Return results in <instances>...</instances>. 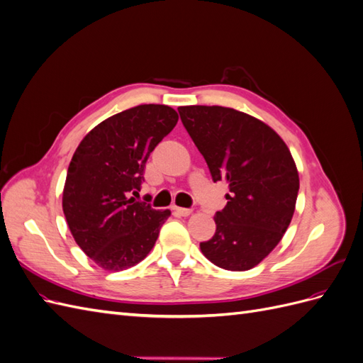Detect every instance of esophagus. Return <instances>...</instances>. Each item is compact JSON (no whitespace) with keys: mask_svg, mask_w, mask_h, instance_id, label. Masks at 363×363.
I'll use <instances>...</instances> for the list:
<instances>
[{"mask_svg":"<svg viewBox=\"0 0 363 363\" xmlns=\"http://www.w3.org/2000/svg\"><path fill=\"white\" fill-rule=\"evenodd\" d=\"M174 211L180 216H189L192 213L191 208H184V207H174Z\"/></svg>","mask_w":363,"mask_h":363,"instance_id":"1","label":"esophagus"}]
</instances>
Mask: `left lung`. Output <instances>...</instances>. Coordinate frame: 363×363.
<instances>
[{"label":"left lung","instance_id":"obj_1","mask_svg":"<svg viewBox=\"0 0 363 363\" xmlns=\"http://www.w3.org/2000/svg\"><path fill=\"white\" fill-rule=\"evenodd\" d=\"M179 113L213 182L230 189L201 252L223 269L255 268L277 247L294 216L300 179L291 151L269 125L235 108L183 106Z\"/></svg>","mask_w":363,"mask_h":363}]
</instances>
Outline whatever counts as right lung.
<instances>
[{
    "label": "right lung",
    "instance_id": "add662e5",
    "mask_svg": "<svg viewBox=\"0 0 363 363\" xmlns=\"http://www.w3.org/2000/svg\"><path fill=\"white\" fill-rule=\"evenodd\" d=\"M179 121L164 104H140L104 119L71 159L63 213L86 256L106 271L135 267L155 247L171 211L136 201L145 163Z\"/></svg>",
    "mask_w": 363,
    "mask_h": 363
}]
</instances>
